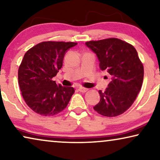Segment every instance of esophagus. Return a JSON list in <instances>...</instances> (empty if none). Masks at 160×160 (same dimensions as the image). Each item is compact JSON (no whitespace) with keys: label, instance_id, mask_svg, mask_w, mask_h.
I'll return each mask as SVG.
<instances>
[{"label":"esophagus","instance_id":"obj_1","mask_svg":"<svg viewBox=\"0 0 160 160\" xmlns=\"http://www.w3.org/2000/svg\"><path fill=\"white\" fill-rule=\"evenodd\" d=\"M88 90L87 88H84V87H79L78 88V91L81 92H86Z\"/></svg>","mask_w":160,"mask_h":160}]
</instances>
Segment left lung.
<instances>
[{
  "label": "left lung",
  "instance_id": "left-lung-1",
  "mask_svg": "<svg viewBox=\"0 0 160 160\" xmlns=\"http://www.w3.org/2000/svg\"><path fill=\"white\" fill-rule=\"evenodd\" d=\"M97 54L102 71L106 70L111 81L94 110L108 117H117L132 106L141 90L143 65L136 49L121 39L110 38L85 43Z\"/></svg>",
  "mask_w": 160,
  "mask_h": 160
}]
</instances>
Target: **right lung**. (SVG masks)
Listing matches in <instances>:
<instances>
[{
  "label": "right lung",
  "instance_id": "1",
  "mask_svg": "<svg viewBox=\"0 0 160 160\" xmlns=\"http://www.w3.org/2000/svg\"><path fill=\"white\" fill-rule=\"evenodd\" d=\"M76 44L43 41L25 54L18 69V82L23 99L34 112L52 117L66 108L74 88L58 85L52 78L62 68L67 50Z\"/></svg>",
  "mask_w": 160,
  "mask_h": 160
}]
</instances>
